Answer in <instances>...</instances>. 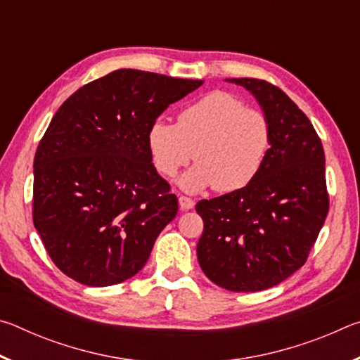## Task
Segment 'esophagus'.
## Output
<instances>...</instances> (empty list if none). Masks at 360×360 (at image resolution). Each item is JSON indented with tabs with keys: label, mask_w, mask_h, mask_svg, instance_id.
<instances>
[{
	"label": "esophagus",
	"mask_w": 360,
	"mask_h": 360,
	"mask_svg": "<svg viewBox=\"0 0 360 360\" xmlns=\"http://www.w3.org/2000/svg\"><path fill=\"white\" fill-rule=\"evenodd\" d=\"M193 200L192 198H188V197H184V195H182V197H179V206H181V210L182 211H187V210H192L193 208Z\"/></svg>",
	"instance_id": "obj_1"
}]
</instances>
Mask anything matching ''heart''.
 <instances>
[{"instance_id":"obj_1","label":"heart","mask_w":360,"mask_h":360,"mask_svg":"<svg viewBox=\"0 0 360 360\" xmlns=\"http://www.w3.org/2000/svg\"><path fill=\"white\" fill-rule=\"evenodd\" d=\"M148 146L155 168L168 178L192 158L198 162L178 181L186 192L210 186L217 192H235L264 167L271 125L264 112L246 108L238 96L214 90L182 109L178 124L152 122Z\"/></svg>"}]
</instances>
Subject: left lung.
<instances>
[{
	"label": "left lung",
	"mask_w": 360,
	"mask_h": 360,
	"mask_svg": "<svg viewBox=\"0 0 360 360\" xmlns=\"http://www.w3.org/2000/svg\"><path fill=\"white\" fill-rule=\"evenodd\" d=\"M227 81L255 96L271 146L252 182L195 206L205 225L197 257L214 284L257 292L307 262L328 212L326 155L313 124L281 89L252 77Z\"/></svg>",
	"instance_id": "1"
}]
</instances>
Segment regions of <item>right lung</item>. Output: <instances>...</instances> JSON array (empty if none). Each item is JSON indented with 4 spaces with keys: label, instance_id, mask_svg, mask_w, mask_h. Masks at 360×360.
Segmentation results:
<instances>
[{
    "label": "right lung",
    "instance_id": "1",
    "mask_svg": "<svg viewBox=\"0 0 360 360\" xmlns=\"http://www.w3.org/2000/svg\"><path fill=\"white\" fill-rule=\"evenodd\" d=\"M202 84L117 70L60 106L34 155L33 222L66 276L106 288L146 265L178 212V198L152 163L148 130Z\"/></svg>",
    "mask_w": 360,
    "mask_h": 360
}]
</instances>
